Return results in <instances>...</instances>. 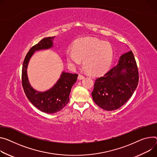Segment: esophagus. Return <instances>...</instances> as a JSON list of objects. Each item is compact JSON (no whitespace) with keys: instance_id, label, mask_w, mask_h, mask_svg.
I'll return each mask as SVG.
<instances>
[{"instance_id":"1","label":"esophagus","mask_w":157,"mask_h":157,"mask_svg":"<svg viewBox=\"0 0 157 157\" xmlns=\"http://www.w3.org/2000/svg\"><path fill=\"white\" fill-rule=\"evenodd\" d=\"M78 78L79 80H81V79H83L84 78V76H82V75H79Z\"/></svg>"}]
</instances>
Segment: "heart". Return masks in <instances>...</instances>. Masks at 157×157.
<instances>
[{
    "instance_id": "obj_1",
    "label": "heart",
    "mask_w": 157,
    "mask_h": 157,
    "mask_svg": "<svg viewBox=\"0 0 157 157\" xmlns=\"http://www.w3.org/2000/svg\"><path fill=\"white\" fill-rule=\"evenodd\" d=\"M66 55L71 67H76L83 60V66L88 73L100 75L109 69L113 59V50L107 41L84 37L75 42L74 49H68Z\"/></svg>"
}]
</instances>
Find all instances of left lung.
<instances>
[{"mask_svg": "<svg viewBox=\"0 0 157 157\" xmlns=\"http://www.w3.org/2000/svg\"><path fill=\"white\" fill-rule=\"evenodd\" d=\"M138 78L136 63L130 51L120 56L115 66L95 80L91 93L93 101L106 111L120 108L133 95Z\"/></svg>", "mask_w": 157, "mask_h": 157, "instance_id": "1", "label": "left lung"}]
</instances>
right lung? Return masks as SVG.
<instances>
[{
	"label": "right lung",
	"mask_w": 157,
	"mask_h": 157,
	"mask_svg": "<svg viewBox=\"0 0 157 157\" xmlns=\"http://www.w3.org/2000/svg\"><path fill=\"white\" fill-rule=\"evenodd\" d=\"M54 38V37H45L33 46L25 56L22 70V83L27 98L37 109L48 114L59 111L68 103L71 88L78 76L77 74L63 71L58 81L48 90L39 91L31 86L27 76L28 64L36 51L52 48Z\"/></svg>",
	"instance_id": "obj_1"
}]
</instances>
